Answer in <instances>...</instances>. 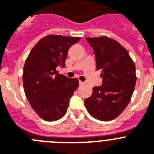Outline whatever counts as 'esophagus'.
Listing matches in <instances>:
<instances>
[{"instance_id": "1", "label": "esophagus", "mask_w": 154, "mask_h": 154, "mask_svg": "<svg viewBox=\"0 0 154 154\" xmlns=\"http://www.w3.org/2000/svg\"><path fill=\"white\" fill-rule=\"evenodd\" d=\"M85 82H83V81H79V85H81H81H85Z\"/></svg>"}]
</instances>
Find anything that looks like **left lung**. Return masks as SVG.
Here are the masks:
<instances>
[{
	"instance_id": "8db88e82",
	"label": "left lung",
	"mask_w": 154,
	"mask_h": 154,
	"mask_svg": "<svg viewBox=\"0 0 154 154\" xmlns=\"http://www.w3.org/2000/svg\"><path fill=\"white\" fill-rule=\"evenodd\" d=\"M95 55L96 69L101 71L102 86L93 88L85 100L88 113L99 121L117 118L127 107L136 82L135 66L128 51L107 37H86Z\"/></svg>"
}]
</instances>
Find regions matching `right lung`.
Here are the masks:
<instances>
[{
  "label": "right lung",
  "instance_id": "add662e5",
  "mask_svg": "<svg viewBox=\"0 0 154 154\" xmlns=\"http://www.w3.org/2000/svg\"><path fill=\"white\" fill-rule=\"evenodd\" d=\"M80 37L48 35L29 52L23 67V82L29 104L46 121L59 120L66 114L70 98L79 81L59 74L58 66L65 67L68 50Z\"/></svg>",
  "mask_w": 154,
  "mask_h": 154
}]
</instances>
